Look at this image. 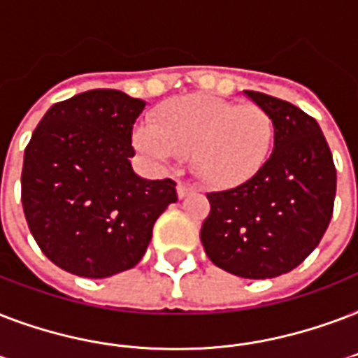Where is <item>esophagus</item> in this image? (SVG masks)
<instances>
[{
    "mask_svg": "<svg viewBox=\"0 0 358 358\" xmlns=\"http://www.w3.org/2000/svg\"><path fill=\"white\" fill-rule=\"evenodd\" d=\"M190 192H194L192 185H188V182H179V185H177V196L181 199L187 198Z\"/></svg>",
    "mask_w": 358,
    "mask_h": 358,
    "instance_id": "34e87169",
    "label": "esophagus"
}]
</instances>
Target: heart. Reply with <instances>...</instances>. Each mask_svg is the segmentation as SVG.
Masks as SVG:
<instances>
[{
  "label": "heart",
  "mask_w": 358,
  "mask_h": 358,
  "mask_svg": "<svg viewBox=\"0 0 358 358\" xmlns=\"http://www.w3.org/2000/svg\"><path fill=\"white\" fill-rule=\"evenodd\" d=\"M273 141V117L262 106L210 95L170 101L134 134L136 148L162 162L190 155L194 173L215 188L252 179L267 162Z\"/></svg>",
  "instance_id": "1"
}]
</instances>
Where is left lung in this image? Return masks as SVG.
I'll list each match as a JSON object with an SVG mask.
<instances>
[{
	"mask_svg": "<svg viewBox=\"0 0 358 358\" xmlns=\"http://www.w3.org/2000/svg\"><path fill=\"white\" fill-rule=\"evenodd\" d=\"M245 95L273 117V153L246 182L207 194L199 239L217 267L265 280L293 271L320 245L334 209L336 168L314 117L259 91Z\"/></svg>",
	"mask_w": 358,
	"mask_h": 358,
	"instance_id": "1",
	"label": "left lung"
}]
</instances>
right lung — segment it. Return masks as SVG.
<instances>
[{
  "mask_svg": "<svg viewBox=\"0 0 358 358\" xmlns=\"http://www.w3.org/2000/svg\"><path fill=\"white\" fill-rule=\"evenodd\" d=\"M145 102L91 90L44 113L24 153L22 205L38 248L66 273L106 278L140 262L176 181L130 164L132 127Z\"/></svg>",
  "mask_w": 358,
  "mask_h": 358,
  "instance_id": "1",
  "label": "right lung"
}]
</instances>
